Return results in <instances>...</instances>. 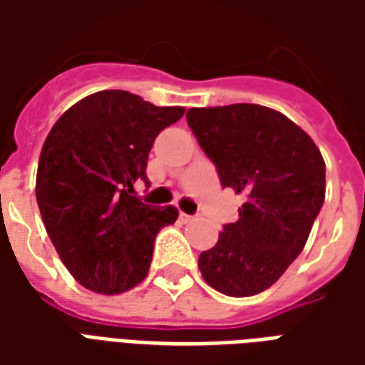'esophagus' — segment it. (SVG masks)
<instances>
[{"label":"esophagus","instance_id":"34e87169","mask_svg":"<svg viewBox=\"0 0 365 365\" xmlns=\"http://www.w3.org/2000/svg\"><path fill=\"white\" fill-rule=\"evenodd\" d=\"M180 219H182V222H191V221H193V217H191V215H185V213H180Z\"/></svg>","mask_w":365,"mask_h":365}]
</instances>
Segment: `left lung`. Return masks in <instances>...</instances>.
Here are the masks:
<instances>
[{
  "mask_svg": "<svg viewBox=\"0 0 365 365\" xmlns=\"http://www.w3.org/2000/svg\"><path fill=\"white\" fill-rule=\"evenodd\" d=\"M187 125L222 187L242 193L238 221L199 254L213 289L248 297L274 285L305 248L324 201V160L305 130L269 107H191Z\"/></svg>",
  "mask_w": 365,
  "mask_h": 365,
  "instance_id": "1",
  "label": "left lung"
}]
</instances>
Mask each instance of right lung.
<instances>
[{
    "label": "right lung",
    "instance_id": "add662e5",
    "mask_svg": "<svg viewBox=\"0 0 365 365\" xmlns=\"http://www.w3.org/2000/svg\"><path fill=\"white\" fill-rule=\"evenodd\" d=\"M183 107H156L140 96L105 90L83 97L46 136L36 170V203L52 245L86 289L117 295L143 282L158 230L175 207L136 197L160 130Z\"/></svg>",
    "mask_w": 365,
    "mask_h": 365
}]
</instances>
